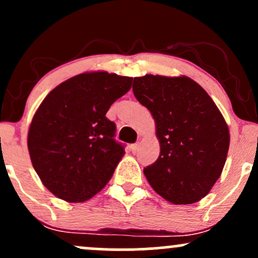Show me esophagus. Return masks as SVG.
I'll return each mask as SVG.
<instances>
[{
	"label": "esophagus",
	"instance_id": "1",
	"mask_svg": "<svg viewBox=\"0 0 258 258\" xmlns=\"http://www.w3.org/2000/svg\"><path fill=\"white\" fill-rule=\"evenodd\" d=\"M137 150H138V143L132 144V146H131V152L133 154H136V153H137Z\"/></svg>",
	"mask_w": 258,
	"mask_h": 258
}]
</instances>
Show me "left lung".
<instances>
[{
	"mask_svg": "<svg viewBox=\"0 0 258 258\" xmlns=\"http://www.w3.org/2000/svg\"><path fill=\"white\" fill-rule=\"evenodd\" d=\"M133 94L152 112L160 142L158 160L144 168L164 199L189 205L206 197L220 178L229 130L211 97L186 76L133 79Z\"/></svg>",
	"mask_w": 258,
	"mask_h": 258,
	"instance_id": "obj_1",
	"label": "left lung"
}]
</instances>
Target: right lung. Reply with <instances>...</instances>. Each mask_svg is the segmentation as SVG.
Masks as SVG:
<instances>
[{"label":"right lung","instance_id":"add662e5","mask_svg":"<svg viewBox=\"0 0 258 258\" xmlns=\"http://www.w3.org/2000/svg\"><path fill=\"white\" fill-rule=\"evenodd\" d=\"M132 78L85 73L49 92L28 135L32 166L59 199L82 203L104 188L125 154L116 125L105 116L131 88Z\"/></svg>","mask_w":258,"mask_h":258}]
</instances>
